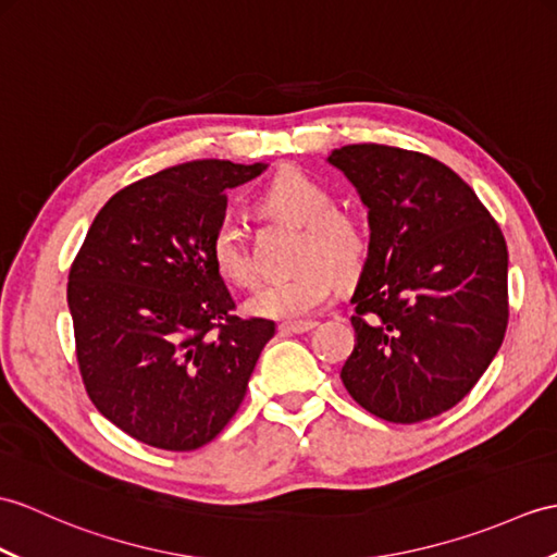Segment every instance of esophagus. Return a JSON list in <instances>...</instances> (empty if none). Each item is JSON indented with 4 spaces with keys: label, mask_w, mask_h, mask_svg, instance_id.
Returning <instances> with one entry per match:
<instances>
[{
    "label": "esophagus",
    "mask_w": 557,
    "mask_h": 557,
    "mask_svg": "<svg viewBox=\"0 0 557 557\" xmlns=\"http://www.w3.org/2000/svg\"><path fill=\"white\" fill-rule=\"evenodd\" d=\"M318 325L315 320H287L280 322V334H304Z\"/></svg>",
    "instance_id": "obj_1"
}]
</instances>
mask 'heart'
<instances>
[{
  "label": "heart",
  "mask_w": 557,
  "mask_h": 557,
  "mask_svg": "<svg viewBox=\"0 0 557 557\" xmlns=\"http://www.w3.org/2000/svg\"><path fill=\"white\" fill-rule=\"evenodd\" d=\"M270 209L304 225L299 242L301 265L270 277L247 296L249 313L280 320H301L327 304L334 289V270L351 275L368 253V230L358 215L334 209V194L299 168H284L263 189ZM215 268L227 280L253 282L256 265L235 218H220L211 237Z\"/></svg>",
  "instance_id": "heart-1"
}]
</instances>
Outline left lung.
Here are the masks:
<instances>
[{
	"label": "left lung",
	"mask_w": 557,
	"mask_h": 557,
	"mask_svg": "<svg viewBox=\"0 0 557 557\" xmlns=\"http://www.w3.org/2000/svg\"><path fill=\"white\" fill-rule=\"evenodd\" d=\"M327 163L356 187L370 225L346 392L389 422L442 416L470 394L506 334L503 232L472 187L424 153L346 145Z\"/></svg>",
	"instance_id": "8db88e82"
}]
</instances>
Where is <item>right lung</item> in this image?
Instances as JSON below:
<instances>
[{
  "mask_svg": "<svg viewBox=\"0 0 557 557\" xmlns=\"http://www.w3.org/2000/svg\"><path fill=\"white\" fill-rule=\"evenodd\" d=\"M265 163H180L103 203L69 275L85 389L137 442L194 450L215 438L247 394L275 322L242 320L211 256L225 189Z\"/></svg>",
  "mask_w": 557,
  "mask_h": 557,
  "instance_id": "add662e5",
  "label": "right lung"
}]
</instances>
